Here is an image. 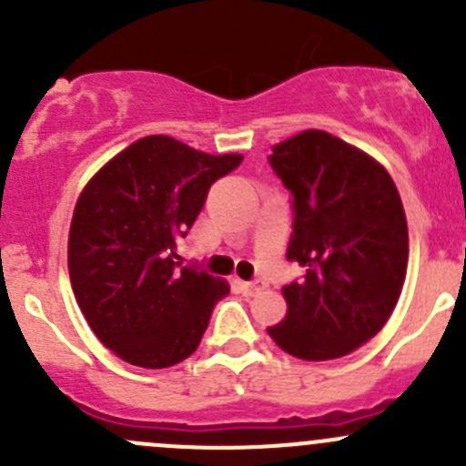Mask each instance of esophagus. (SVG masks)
<instances>
[{
	"label": "esophagus",
	"instance_id": "obj_1",
	"mask_svg": "<svg viewBox=\"0 0 466 466\" xmlns=\"http://www.w3.org/2000/svg\"><path fill=\"white\" fill-rule=\"evenodd\" d=\"M239 289H242V292L247 294V297H253V294H256V292L265 289V280H260V279L242 280V283H239Z\"/></svg>",
	"mask_w": 466,
	"mask_h": 466
}]
</instances>
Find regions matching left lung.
<instances>
[{"instance_id":"1","label":"left lung","mask_w":466,"mask_h":466,"mask_svg":"<svg viewBox=\"0 0 466 466\" xmlns=\"http://www.w3.org/2000/svg\"><path fill=\"white\" fill-rule=\"evenodd\" d=\"M269 165L289 190L288 260L303 279L283 285L288 315L269 338L301 360H333L370 342L390 319L408 267V222L385 167L326 131L274 147Z\"/></svg>"}]
</instances>
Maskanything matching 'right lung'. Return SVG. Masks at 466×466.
Masks as SVG:
<instances>
[{"label":"right lung","instance_id":"1","mask_svg":"<svg viewBox=\"0 0 466 466\" xmlns=\"http://www.w3.org/2000/svg\"><path fill=\"white\" fill-rule=\"evenodd\" d=\"M242 156H210L169 136H147L115 156L81 192L67 267L83 317L104 347L145 370H165L199 347L224 280L177 262L210 186Z\"/></svg>","mask_w":466,"mask_h":466}]
</instances>
